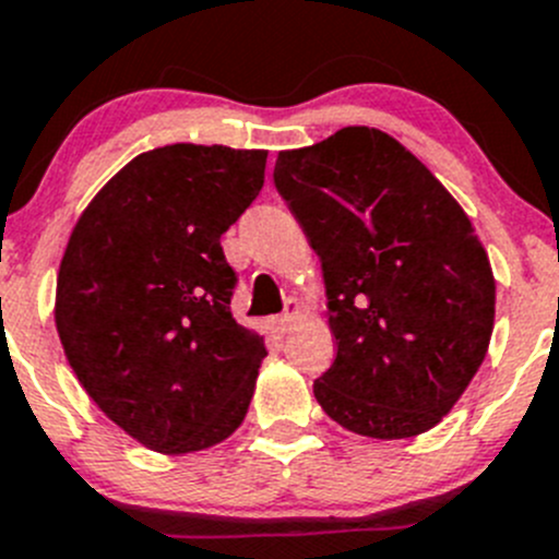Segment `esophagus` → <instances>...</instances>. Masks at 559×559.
Here are the masks:
<instances>
[{
    "label": "esophagus",
    "mask_w": 559,
    "mask_h": 559,
    "mask_svg": "<svg viewBox=\"0 0 559 559\" xmlns=\"http://www.w3.org/2000/svg\"><path fill=\"white\" fill-rule=\"evenodd\" d=\"M297 313H300V302H297L295 297H289V300H286V306H284V311H281L278 317L270 319V328H273L278 335H284L286 330H289V324L295 322Z\"/></svg>",
    "instance_id": "esophagus-1"
}]
</instances>
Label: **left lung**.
<instances>
[{"label":"left lung","mask_w":559,"mask_h":559,"mask_svg":"<svg viewBox=\"0 0 559 559\" xmlns=\"http://www.w3.org/2000/svg\"><path fill=\"white\" fill-rule=\"evenodd\" d=\"M273 180L328 286L338 349L317 401L373 440L429 431L473 382L495 328V275L467 213L377 128L281 153Z\"/></svg>","instance_id":"1"}]
</instances>
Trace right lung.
<instances>
[{
	"mask_svg": "<svg viewBox=\"0 0 559 559\" xmlns=\"http://www.w3.org/2000/svg\"><path fill=\"white\" fill-rule=\"evenodd\" d=\"M264 150L169 144L135 155L75 224L57 278L59 341L90 399L160 453L246 417L264 338L231 317L221 235L264 186Z\"/></svg>",
	"mask_w": 559,
	"mask_h": 559,
	"instance_id": "1",
	"label": "right lung"
}]
</instances>
